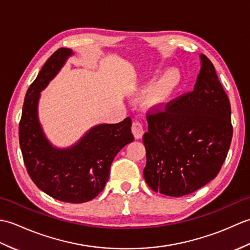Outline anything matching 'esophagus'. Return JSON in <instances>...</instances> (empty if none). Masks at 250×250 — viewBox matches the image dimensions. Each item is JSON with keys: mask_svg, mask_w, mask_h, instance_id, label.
<instances>
[{"mask_svg": "<svg viewBox=\"0 0 250 250\" xmlns=\"http://www.w3.org/2000/svg\"><path fill=\"white\" fill-rule=\"evenodd\" d=\"M132 133L134 134V137L136 140L142 139L143 134H144V129H143V125L141 122L134 121L133 124H132Z\"/></svg>", "mask_w": 250, "mask_h": 250, "instance_id": "esophagus-1", "label": "esophagus"}]
</instances>
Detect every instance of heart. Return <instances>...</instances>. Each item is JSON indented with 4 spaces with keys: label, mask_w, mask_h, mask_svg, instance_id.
I'll list each match as a JSON object with an SVG mask.
<instances>
[{
    "label": "heart",
    "mask_w": 250,
    "mask_h": 250,
    "mask_svg": "<svg viewBox=\"0 0 250 250\" xmlns=\"http://www.w3.org/2000/svg\"><path fill=\"white\" fill-rule=\"evenodd\" d=\"M182 83V75L177 68L167 71L152 84L144 100V104L150 108H160L167 104Z\"/></svg>",
    "instance_id": "1"
}]
</instances>
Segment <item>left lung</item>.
<instances>
[{
    "label": "left lung",
    "mask_w": 250,
    "mask_h": 250,
    "mask_svg": "<svg viewBox=\"0 0 250 250\" xmlns=\"http://www.w3.org/2000/svg\"><path fill=\"white\" fill-rule=\"evenodd\" d=\"M192 91L147 114L144 178L162 194L194 192L218 175L231 145V105L213 63L201 55Z\"/></svg>",
    "instance_id": "left-lung-1"
}]
</instances>
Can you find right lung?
Instances as JSON below:
<instances>
[{"label":"right lung","mask_w":250,"mask_h":250,"mask_svg":"<svg viewBox=\"0 0 250 250\" xmlns=\"http://www.w3.org/2000/svg\"><path fill=\"white\" fill-rule=\"evenodd\" d=\"M72 54L68 48L55 51L31 83L19 122V143L26 171L37 187L59 201L83 203L104 189L114 158L134 136L126 117L119 124L94 126L67 149H57L47 141L37 119L40 92Z\"/></svg>","instance_id":"1"}]
</instances>
